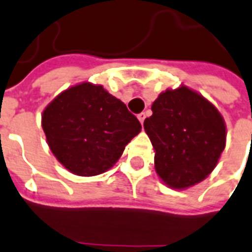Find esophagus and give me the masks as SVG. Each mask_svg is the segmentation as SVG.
<instances>
[{
    "instance_id": "obj_1",
    "label": "esophagus",
    "mask_w": 252,
    "mask_h": 252,
    "mask_svg": "<svg viewBox=\"0 0 252 252\" xmlns=\"http://www.w3.org/2000/svg\"><path fill=\"white\" fill-rule=\"evenodd\" d=\"M138 120L140 121V124L143 125V122H144V120H146V113H140V114H138Z\"/></svg>"
}]
</instances>
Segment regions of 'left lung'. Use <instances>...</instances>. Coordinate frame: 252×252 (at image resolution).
Masks as SVG:
<instances>
[{"label": "left lung", "mask_w": 252, "mask_h": 252, "mask_svg": "<svg viewBox=\"0 0 252 252\" xmlns=\"http://www.w3.org/2000/svg\"><path fill=\"white\" fill-rule=\"evenodd\" d=\"M144 130L154 146L158 176L178 190L206 180L226 140V126L216 106L186 86L158 94Z\"/></svg>", "instance_id": "8db88e82"}]
</instances>
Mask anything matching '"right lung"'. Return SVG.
Listing matches in <instances>:
<instances>
[{"mask_svg":"<svg viewBox=\"0 0 252 252\" xmlns=\"http://www.w3.org/2000/svg\"><path fill=\"white\" fill-rule=\"evenodd\" d=\"M41 126L56 158L82 177L112 168L142 130L124 102L87 82L58 94L44 109Z\"/></svg>","mask_w":252,"mask_h":252,"instance_id":"add662e5","label":"right lung"}]
</instances>
